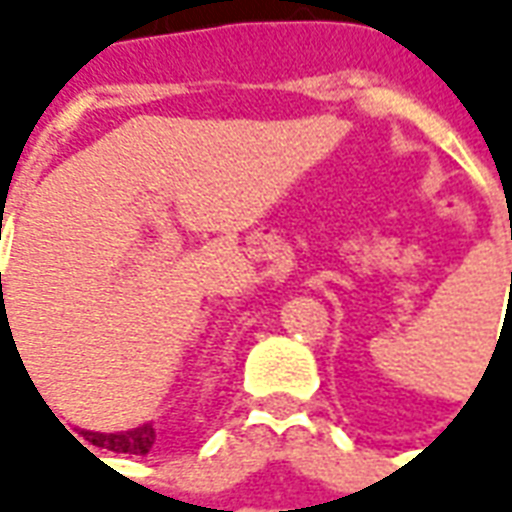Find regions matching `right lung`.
<instances>
[{"label":"right lung","instance_id":"obj_1","mask_svg":"<svg viewBox=\"0 0 512 512\" xmlns=\"http://www.w3.org/2000/svg\"><path fill=\"white\" fill-rule=\"evenodd\" d=\"M90 441L95 447H104L112 452H128V455H147L153 441H156V430L150 425L142 428L126 430V433H90Z\"/></svg>","mask_w":512,"mask_h":512}]
</instances>
